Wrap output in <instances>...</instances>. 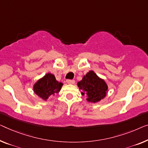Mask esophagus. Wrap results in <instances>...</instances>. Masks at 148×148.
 <instances>
[{
  "label": "esophagus",
  "mask_w": 148,
  "mask_h": 148,
  "mask_svg": "<svg viewBox=\"0 0 148 148\" xmlns=\"http://www.w3.org/2000/svg\"><path fill=\"white\" fill-rule=\"evenodd\" d=\"M66 82L67 84H74L75 83V81L73 80H67Z\"/></svg>",
  "instance_id": "1"
}]
</instances>
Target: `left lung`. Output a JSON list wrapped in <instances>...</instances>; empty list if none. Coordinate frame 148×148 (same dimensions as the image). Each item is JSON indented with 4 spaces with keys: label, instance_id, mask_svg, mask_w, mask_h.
<instances>
[{
    "label": "left lung",
    "instance_id": "1",
    "mask_svg": "<svg viewBox=\"0 0 148 148\" xmlns=\"http://www.w3.org/2000/svg\"><path fill=\"white\" fill-rule=\"evenodd\" d=\"M77 85L81 90L82 95L86 96V100L90 103L100 102L108 92V86L106 81L100 78L93 70L87 72Z\"/></svg>",
    "mask_w": 148,
    "mask_h": 148
}]
</instances>
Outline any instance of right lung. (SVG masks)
Segmentation results:
<instances>
[{
    "label": "right lung",
    "instance_id": "1",
    "mask_svg": "<svg viewBox=\"0 0 148 148\" xmlns=\"http://www.w3.org/2000/svg\"><path fill=\"white\" fill-rule=\"evenodd\" d=\"M62 86V83L56 80L54 74L47 73L34 84L33 90L38 97L43 100L47 101L50 96L58 93Z\"/></svg>",
    "mask_w": 148,
    "mask_h": 148
}]
</instances>
